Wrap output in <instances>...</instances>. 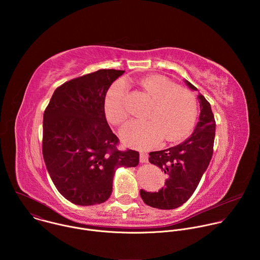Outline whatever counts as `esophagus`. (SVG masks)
I'll use <instances>...</instances> for the list:
<instances>
[{"mask_svg":"<svg viewBox=\"0 0 260 260\" xmlns=\"http://www.w3.org/2000/svg\"><path fill=\"white\" fill-rule=\"evenodd\" d=\"M140 162L141 164L148 162V155H147V153H145V152H141L140 153Z\"/></svg>","mask_w":260,"mask_h":260,"instance_id":"obj_1","label":"esophagus"}]
</instances>
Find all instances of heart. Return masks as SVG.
<instances>
[{"instance_id":"heart-1","label":"heart","mask_w":260,"mask_h":260,"mask_svg":"<svg viewBox=\"0 0 260 260\" xmlns=\"http://www.w3.org/2000/svg\"><path fill=\"white\" fill-rule=\"evenodd\" d=\"M140 86L153 104L147 114L148 120L132 121L121 129L124 142L141 149H149L164 138L167 142H177L190 134L199 113L198 100L190 90L158 75L141 79ZM105 113L114 125L128 119L131 110L122 81H116L108 90Z\"/></svg>"}]
</instances>
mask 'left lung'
Here are the masks:
<instances>
[{"label": "left lung", "instance_id": "obj_1", "mask_svg": "<svg viewBox=\"0 0 260 260\" xmlns=\"http://www.w3.org/2000/svg\"><path fill=\"white\" fill-rule=\"evenodd\" d=\"M193 90L197 87L185 81ZM200 121L191 136L181 144L168 149L149 153V162L165 172V187L158 192L140 190L144 203L161 210L176 209L186 203L196 191L213 155L216 122L210 103L202 93Z\"/></svg>", "mask_w": 260, "mask_h": 260}]
</instances>
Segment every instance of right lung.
Returning a JSON list of instances; mask_svg holds the SVG:
<instances>
[{
	"instance_id": "right-lung-1",
	"label": "right lung",
	"mask_w": 260,
	"mask_h": 260,
	"mask_svg": "<svg viewBox=\"0 0 260 260\" xmlns=\"http://www.w3.org/2000/svg\"><path fill=\"white\" fill-rule=\"evenodd\" d=\"M123 73L99 70L67 81L44 111L43 158L58 192L75 205L106 202L115 171L139 165L138 151L117 149L119 139L105 116L106 93Z\"/></svg>"
}]
</instances>
